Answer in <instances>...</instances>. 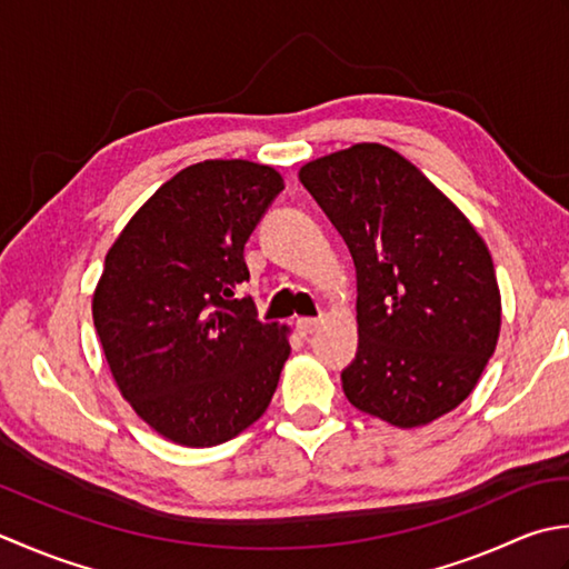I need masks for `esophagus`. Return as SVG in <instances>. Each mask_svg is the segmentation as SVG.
Instances as JSON below:
<instances>
[{
	"instance_id": "esophagus-1",
	"label": "esophagus",
	"mask_w": 569,
	"mask_h": 569,
	"mask_svg": "<svg viewBox=\"0 0 569 569\" xmlns=\"http://www.w3.org/2000/svg\"><path fill=\"white\" fill-rule=\"evenodd\" d=\"M319 327H321V319L319 317H301V319H297V331L301 336L315 333Z\"/></svg>"
}]
</instances>
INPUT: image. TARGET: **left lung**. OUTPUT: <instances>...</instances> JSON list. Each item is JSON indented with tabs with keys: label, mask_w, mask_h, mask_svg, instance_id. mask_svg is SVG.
Masks as SVG:
<instances>
[{
	"label": "left lung",
	"mask_w": 569,
	"mask_h": 569,
	"mask_svg": "<svg viewBox=\"0 0 569 569\" xmlns=\"http://www.w3.org/2000/svg\"><path fill=\"white\" fill-rule=\"evenodd\" d=\"M299 181L349 246L358 353L353 408L400 430L471 396L501 331L491 252L459 208L396 149L361 142L307 161Z\"/></svg>",
	"instance_id": "8db88e82"
}]
</instances>
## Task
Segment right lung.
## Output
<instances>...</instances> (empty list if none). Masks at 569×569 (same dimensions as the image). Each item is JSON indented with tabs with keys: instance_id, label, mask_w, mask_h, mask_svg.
<instances>
[{
	"instance_id": "1",
	"label": "right lung",
	"mask_w": 569,
	"mask_h": 569,
	"mask_svg": "<svg viewBox=\"0 0 569 569\" xmlns=\"http://www.w3.org/2000/svg\"><path fill=\"white\" fill-rule=\"evenodd\" d=\"M282 173L248 159H206L149 196L106 254L92 321L114 386L181 447H216L268 410L289 358V329L236 297L250 280L246 242Z\"/></svg>"
}]
</instances>
